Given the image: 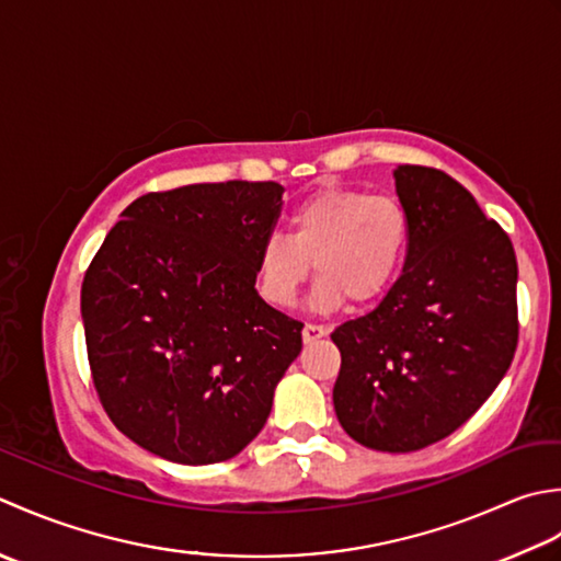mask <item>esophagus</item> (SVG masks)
I'll list each match as a JSON object with an SVG mask.
<instances>
[{
	"label": "esophagus",
	"instance_id": "esophagus-1",
	"mask_svg": "<svg viewBox=\"0 0 561 561\" xmlns=\"http://www.w3.org/2000/svg\"><path fill=\"white\" fill-rule=\"evenodd\" d=\"M329 334V327H322V324H305L302 329V341L305 344H314L317 339H322Z\"/></svg>",
	"mask_w": 561,
	"mask_h": 561
}]
</instances>
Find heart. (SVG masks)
Masks as SVG:
<instances>
[{
	"instance_id": "heart-1",
	"label": "heart",
	"mask_w": 561,
	"mask_h": 561,
	"mask_svg": "<svg viewBox=\"0 0 561 561\" xmlns=\"http://www.w3.org/2000/svg\"><path fill=\"white\" fill-rule=\"evenodd\" d=\"M411 242L404 205L387 193L319 188L293 210L288 237L271 234L259 249V288L271 305L290 307L312 271L314 302L382 297L402 268Z\"/></svg>"
}]
</instances>
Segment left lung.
I'll return each mask as SVG.
<instances>
[{
	"instance_id": "obj_1",
	"label": "left lung",
	"mask_w": 561,
	"mask_h": 561,
	"mask_svg": "<svg viewBox=\"0 0 561 561\" xmlns=\"http://www.w3.org/2000/svg\"><path fill=\"white\" fill-rule=\"evenodd\" d=\"M411 225L402 276L348 319L334 385L339 424L382 453H411L460 428L504 380L518 344V264L508 234L440 169H394Z\"/></svg>"
}]
</instances>
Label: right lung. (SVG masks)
<instances>
[{
	"instance_id": "1",
	"label": "right lung",
	"mask_w": 561,
	"mask_h": 561,
	"mask_svg": "<svg viewBox=\"0 0 561 561\" xmlns=\"http://www.w3.org/2000/svg\"><path fill=\"white\" fill-rule=\"evenodd\" d=\"M276 181L147 193L121 213L82 283L91 377L118 431L164 460H230L259 436L302 351V324L261 300Z\"/></svg>"
}]
</instances>
